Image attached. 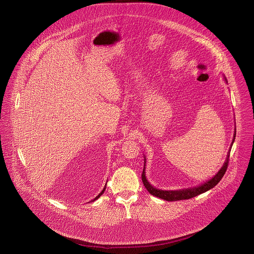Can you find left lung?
<instances>
[{
	"instance_id": "obj_1",
	"label": "left lung",
	"mask_w": 254,
	"mask_h": 254,
	"mask_svg": "<svg viewBox=\"0 0 254 254\" xmlns=\"http://www.w3.org/2000/svg\"><path fill=\"white\" fill-rule=\"evenodd\" d=\"M227 82V81H226ZM235 134L236 131L234 133V138L232 140V143L235 139ZM229 156H230V150L228 152L226 161L224 163V165L222 166V168L220 169V171L217 173L212 179H210L207 182H205L204 184L198 186V187H194V188H190V189H183V190H178V191H164V190H159L154 188L149 182L146 178V172H144V169H146V159H144V165H143V170H142V174H141V180L143 186L146 187V189L149 191L150 194H152L153 196L159 197L161 199H164L166 201H179V200H186V199H191L193 197H196L202 193H205L206 191L214 188L217 184L220 182V180L223 178L227 167H228V163H229Z\"/></svg>"
}]
</instances>
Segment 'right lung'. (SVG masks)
I'll list each match as a JSON object with an SVG mask.
<instances>
[{"instance_id":"obj_1","label":"right lung","mask_w":254,"mask_h":254,"mask_svg":"<svg viewBox=\"0 0 254 254\" xmlns=\"http://www.w3.org/2000/svg\"><path fill=\"white\" fill-rule=\"evenodd\" d=\"M104 190H105V188H104V189H103V190H102V191H101V192H100V193H99V194H98V196H97V197H95V198H94V199H93V200H92V201H95V200H96V199H98V198H99V197H100V196H101V195H102V194H103V192H104Z\"/></svg>"}]
</instances>
